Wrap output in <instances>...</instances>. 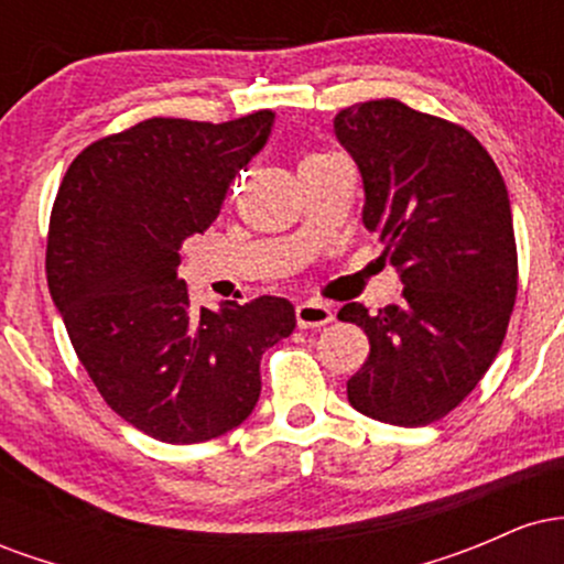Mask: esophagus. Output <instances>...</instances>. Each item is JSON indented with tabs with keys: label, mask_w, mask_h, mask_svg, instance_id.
Wrapping results in <instances>:
<instances>
[{
	"label": "esophagus",
	"mask_w": 564,
	"mask_h": 564,
	"mask_svg": "<svg viewBox=\"0 0 564 564\" xmlns=\"http://www.w3.org/2000/svg\"><path fill=\"white\" fill-rule=\"evenodd\" d=\"M334 321V310L323 302H302L296 304V323L300 328H321Z\"/></svg>",
	"instance_id": "1"
}]
</instances>
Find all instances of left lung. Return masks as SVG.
I'll use <instances>...</instances> for the list:
<instances>
[{"mask_svg": "<svg viewBox=\"0 0 564 564\" xmlns=\"http://www.w3.org/2000/svg\"><path fill=\"white\" fill-rule=\"evenodd\" d=\"M334 134L364 177V225L384 243L403 300L339 310L368 336L347 381L355 411L398 426L443 419L475 390L507 336L517 296L509 193L464 127L400 100L336 113Z\"/></svg>", "mask_w": 564, "mask_h": 564, "instance_id": "8db88e82", "label": "left lung"}]
</instances>
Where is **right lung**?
I'll use <instances>...</instances> for the list:
<instances>
[{
	"label": "right lung",
	"instance_id": "1",
	"mask_svg": "<svg viewBox=\"0 0 564 564\" xmlns=\"http://www.w3.org/2000/svg\"><path fill=\"white\" fill-rule=\"evenodd\" d=\"M273 121H140L84 148L57 191L50 294L102 400L161 443H206L243 424L262 352L296 326L281 296L193 310L177 278L180 243L215 223Z\"/></svg>",
	"mask_w": 564,
	"mask_h": 564
}]
</instances>
